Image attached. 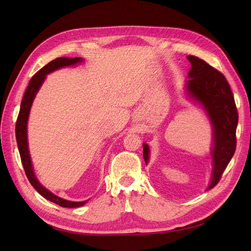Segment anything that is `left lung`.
Wrapping results in <instances>:
<instances>
[{"mask_svg": "<svg viewBox=\"0 0 251 251\" xmlns=\"http://www.w3.org/2000/svg\"><path fill=\"white\" fill-rule=\"evenodd\" d=\"M187 59L192 68L184 85L185 94L189 100L203 109L212 130L209 151L212 171L208 191L217 185L234 154L239 116L232 92L224 75L199 57L188 55ZM143 158L148 164L150 148L147 143H143Z\"/></svg>", "mask_w": 251, "mask_h": 251, "instance_id": "obj_1", "label": "left lung"}]
</instances>
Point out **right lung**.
<instances>
[{
    "label": "right lung",
    "mask_w": 251,
    "mask_h": 251,
    "mask_svg": "<svg viewBox=\"0 0 251 251\" xmlns=\"http://www.w3.org/2000/svg\"><path fill=\"white\" fill-rule=\"evenodd\" d=\"M83 62V58L81 57H58L56 59H53L52 62L47 64L42 69L34 74V76L30 79L29 85L26 89V92L23 97L22 102H21V109L17 120L16 125V137L18 142V148L20 151L22 164L24 166V170L26 173V176L29 180L31 185L36 189V192L40 195H42L45 199H47L53 203H55L62 207H68V208H74V207H79L85 205L88 200L81 201V202H74L69 201L60 198V197L51 193L49 189H47L44 185L40 183V181L37 180L35 173L33 170V165L31 161V157H30L29 153V147H28V136H27V125H28V118L30 110L32 107V102L34 98L41 89L42 85L44 83L45 79H46L47 74L56 71L60 68L64 67H70L78 65Z\"/></svg>",
    "instance_id": "right-lung-1"
}]
</instances>
